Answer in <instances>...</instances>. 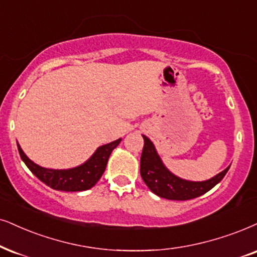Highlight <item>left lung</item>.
I'll return each mask as SVG.
<instances>
[{
    "instance_id": "left-lung-1",
    "label": "left lung",
    "mask_w": 257,
    "mask_h": 257,
    "mask_svg": "<svg viewBox=\"0 0 257 257\" xmlns=\"http://www.w3.org/2000/svg\"><path fill=\"white\" fill-rule=\"evenodd\" d=\"M142 136L145 145L140 162V173L149 190L161 198L171 200H188L199 197L216 186L230 168L229 166L210 180L200 183L180 179L164 166L151 140L147 136Z\"/></svg>"
}]
</instances>
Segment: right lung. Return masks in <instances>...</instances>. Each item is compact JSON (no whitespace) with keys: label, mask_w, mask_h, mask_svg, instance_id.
Listing matches in <instances>:
<instances>
[{"label":"right lung","mask_w":257,"mask_h":257,"mask_svg":"<svg viewBox=\"0 0 257 257\" xmlns=\"http://www.w3.org/2000/svg\"><path fill=\"white\" fill-rule=\"evenodd\" d=\"M119 142H121V139L102 146L97 149L95 154L85 164L71 168V170H48V168L40 167L26 157L19 144L18 149L26 166L42 183L46 184L53 190L78 192V191H85L95 186L97 181L102 177V174L104 173L110 154L113 149L117 147Z\"/></svg>","instance_id":"right-lung-1"}]
</instances>
